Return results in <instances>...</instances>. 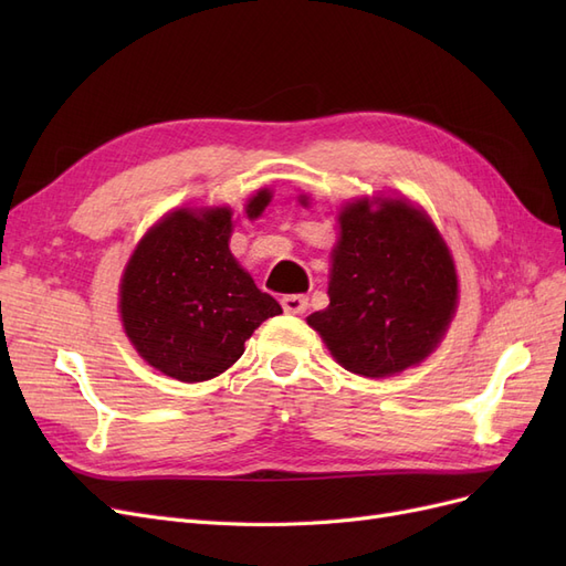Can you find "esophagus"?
Here are the masks:
<instances>
[{
	"label": "esophagus",
	"mask_w": 566,
	"mask_h": 566,
	"mask_svg": "<svg viewBox=\"0 0 566 566\" xmlns=\"http://www.w3.org/2000/svg\"><path fill=\"white\" fill-rule=\"evenodd\" d=\"M281 304H283V310L287 314H304L306 306H310V297H306V295H285L281 300Z\"/></svg>",
	"instance_id": "34e87169"
}]
</instances>
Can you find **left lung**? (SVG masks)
I'll return each mask as SVG.
<instances>
[{
	"label": "left lung",
	"instance_id": "obj_1",
	"mask_svg": "<svg viewBox=\"0 0 566 566\" xmlns=\"http://www.w3.org/2000/svg\"><path fill=\"white\" fill-rule=\"evenodd\" d=\"M337 221L331 304L306 323L356 375L387 378L418 366L455 314L458 276L447 243L430 217L401 198H361Z\"/></svg>",
	"mask_w": 566,
	"mask_h": 566
}]
</instances>
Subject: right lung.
Returning a JSON list of instances; mask_svg holds the SVG:
<instances>
[{"label": "right lung", "instance_id": "right-lung-1", "mask_svg": "<svg viewBox=\"0 0 566 566\" xmlns=\"http://www.w3.org/2000/svg\"><path fill=\"white\" fill-rule=\"evenodd\" d=\"M271 202L262 188L245 214ZM231 208H181L153 227L123 273L119 314L148 366L181 382L212 380L245 352L260 323L283 314L229 250Z\"/></svg>", "mask_w": 566, "mask_h": 566}]
</instances>
